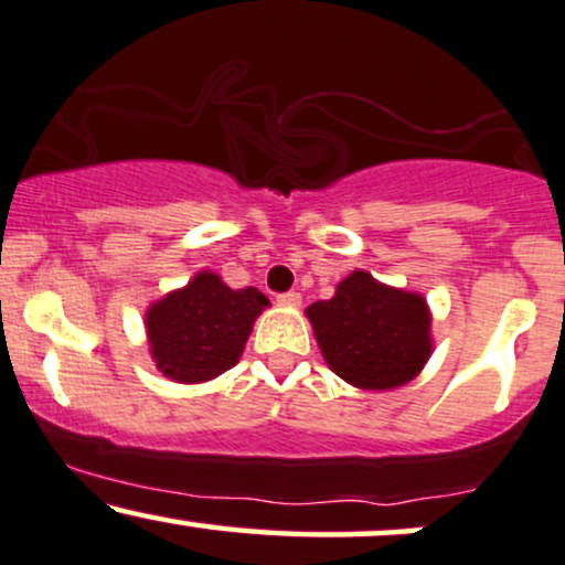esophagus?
<instances>
[{
    "label": "esophagus",
    "mask_w": 565,
    "mask_h": 565,
    "mask_svg": "<svg viewBox=\"0 0 565 565\" xmlns=\"http://www.w3.org/2000/svg\"><path fill=\"white\" fill-rule=\"evenodd\" d=\"M276 302L284 305V308H297L302 302L300 291H284V295H276Z\"/></svg>",
    "instance_id": "1"
}]
</instances>
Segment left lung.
Listing matches in <instances>:
<instances>
[{"label": "left lung", "instance_id": "obj_1", "mask_svg": "<svg viewBox=\"0 0 565 565\" xmlns=\"http://www.w3.org/2000/svg\"><path fill=\"white\" fill-rule=\"evenodd\" d=\"M308 318L331 371L360 390L403 386L431 355L424 297L384 287L365 270L344 278L331 300L312 302Z\"/></svg>", "mask_w": 565, "mask_h": 565}]
</instances>
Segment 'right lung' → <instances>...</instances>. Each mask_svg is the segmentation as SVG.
Listing matches in <instances>:
<instances>
[{
  "label": "right lung",
  "mask_w": 565,
  "mask_h": 565,
  "mask_svg": "<svg viewBox=\"0 0 565 565\" xmlns=\"http://www.w3.org/2000/svg\"><path fill=\"white\" fill-rule=\"evenodd\" d=\"M268 305V297L255 287L228 289L221 276L202 270L147 310L154 363L181 384L221 376L236 365L255 318Z\"/></svg>",
  "instance_id": "1"
}]
</instances>
